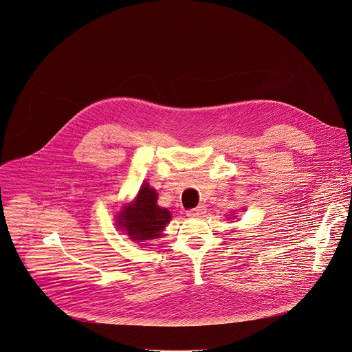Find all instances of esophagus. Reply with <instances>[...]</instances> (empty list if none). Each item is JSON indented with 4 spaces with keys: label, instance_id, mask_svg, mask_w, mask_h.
Returning <instances> with one entry per match:
<instances>
[{
    "label": "esophagus",
    "instance_id": "1",
    "mask_svg": "<svg viewBox=\"0 0 352 352\" xmlns=\"http://www.w3.org/2000/svg\"><path fill=\"white\" fill-rule=\"evenodd\" d=\"M204 214H206V207H204V206H199V207L192 208V210H189V211L186 212V215L190 217V218H199V217H201V215H204Z\"/></svg>",
    "mask_w": 352,
    "mask_h": 352
}]
</instances>
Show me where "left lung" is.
I'll return each instance as SVG.
<instances>
[{"label":"left lung","instance_id":"left-lung-1","mask_svg":"<svg viewBox=\"0 0 352 352\" xmlns=\"http://www.w3.org/2000/svg\"><path fill=\"white\" fill-rule=\"evenodd\" d=\"M232 218H234V217H232Z\"/></svg>","mask_w":352,"mask_h":352}]
</instances>
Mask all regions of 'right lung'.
I'll return each instance as SVG.
<instances>
[{
    "label": "right lung",
    "instance_id": "add662e5",
    "mask_svg": "<svg viewBox=\"0 0 352 352\" xmlns=\"http://www.w3.org/2000/svg\"><path fill=\"white\" fill-rule=\"evenodd\" d=\"M116 225L137 243L152 241L162 236L171 219L167 208L157 206V193L148 182L142 184L134 201L126 204L116 217Z\"/></svg>",
    "mask_w": 352,
    "mask_h": 352
}]
</instances>
